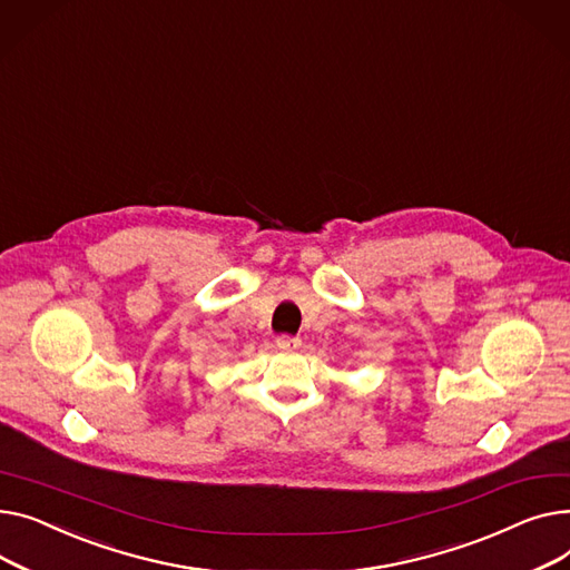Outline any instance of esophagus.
<instances>
[{
	"label": "esophagus",
	"instance_id": "obj_1",
	"mask_svg": "<svg viewBox=\"0 0 570 570\" xmlns=\"http://www.w3.org/2000/svg\"><path fill=\"white\" fill-rule=\"evenodd\" d=\"M276 345H278L281 350L292 352V350H298L301 341H298V338H294V336H287V333H283V336H278V338H276Z\"/></svg>",
	"mask_w": 570,
	"mask_h": 570
}]
</instances>
